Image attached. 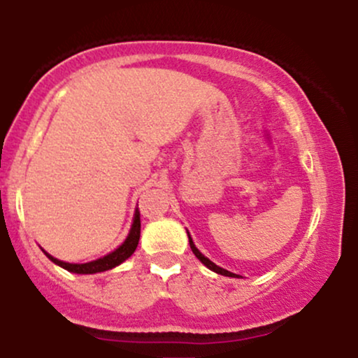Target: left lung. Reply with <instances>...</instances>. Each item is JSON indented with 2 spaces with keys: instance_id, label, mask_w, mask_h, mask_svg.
<instances>
[{
  "instance_id": "left-lung-1",
  "label": "left lung",
  "mask_w": 358,
  "mask_h": 358,
  "mask_svg": "<svg viewBox=\"0 0 358 358\" xmlns=\"http://www.w3.org/2000/svg\"><path fill=\"white\" fill-rule=\"evenodd\" d=\"M188 241H190V248H192V250H193V254H195V256L200 259V262H202V264L207 266L208 269H212L213 273H217V274H222V276H229V278H236V276H237V274L231 273V271H227V269H222V268H219V266H217V264H213V262L210 261V259H207V257H205L203 254L200 252V250L195 248V244H193V241H192V237H190V236H188Z\"/></svg>"
}]
</instances>
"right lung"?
<instances>
[{"instance_id": "obj_1", "label": "right lung", "mask_w": 358, "mask_h": 358, "mask_svg": "<svg viewBox=\"0 0 358 358\" xmlns=\"http://www.w3.org/2000/svg\"><path fill=\"white\" fill-rule=\"evenodd\" d=\"M139 236H141V219H139V210H136V213H134L133 227H131V232H129V236H127V239L124 241V244L119 245L114 252L108 254V256L97 259V261H92V262H85V264H71V262L59 261V259L50 256V254H47V252L45 254H47V257L50 259V261L55 262V264H59L60 268L71 271V273L94 274V273H101V271L113 269V268H116V266L121 264V262H124L126 259L129 257L134 250H136Z\"/></svg>"}]
</instances>
